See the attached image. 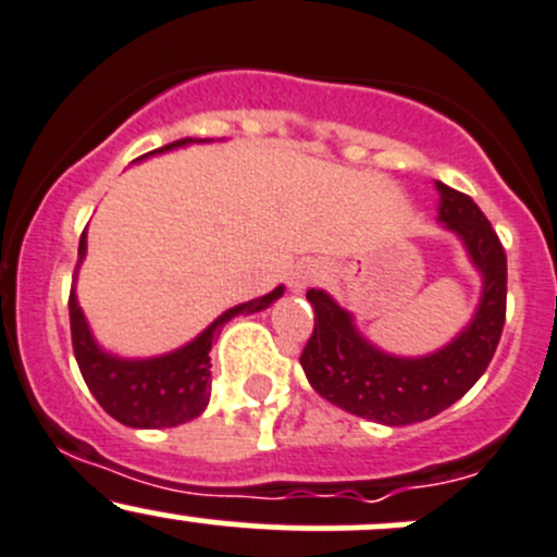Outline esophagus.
<instances>
[{"label":"esophagus","mask_w":557,"mask_h":557,"mask_svg":"<svg viewBox=\"0 0 557 557\" xmlns=\"http://www.w3.org/2000/svg\"><path fill=\"white\" fill-rule=\"evenodd\" d=\"M320 274H323V272H320L318 263H312V261L299 263V267H296L294 272H290V288H294L296 294H301V290L310 288L312 283H318Z\"/></svg>","instance_id":"34e87169"}]
</instances>
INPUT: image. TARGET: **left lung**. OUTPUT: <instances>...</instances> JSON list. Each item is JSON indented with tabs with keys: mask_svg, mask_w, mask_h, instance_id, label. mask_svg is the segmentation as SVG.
<instances>
[{
	"mask_svg": "<svg viewBox=\"0 0 557 557\" xmlns=\"http://www.w3.org/2000/svg\"><path fill=\"white\" fill-rule=\"evenodd\" d=\"M436 223L458 237L480 274V301L471 320L434 352L396 356L374 345L356 314L323 288L307 290L314 331L301 369L325 401L383 425L423 423L453 407L485 374L507 314V252L480 207L436 180Z\"/></svg>",
	"mask_w": 557,
	"mask_h": 557,
	"instance_id": "left-lung-1",
	"label": "left lung"
}]
</instances>
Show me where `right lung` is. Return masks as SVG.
Listing matches in <instances>:
<instances>
[{
  "instance_id": "obj_1",
  "label": "right lung",
  "mask_w": 557,
  "mask_h": 557,
  "mask_svg": "<svg viewBox=\"0 0 557 557\" xmlns=\"http://www.w3.org/2000/svg\"><path fill=\"white\" fill-rule=\"evenodd\" d=\"M196 143H210V139H177V143L164 145V148L153 150V153L143 156V159L170 153V150ZM86 250L88 239L86 232H83L81 247H77L81 261H77L75 269V283ZM283 294L285 285H277V288L258 296V299L232 307V310L218 314L201 334H196L194 339L174 347L170 352L150 358H126L99 345L91 325H88L86 312H83L81 301H77L75 285H72L70 325L77 367H81L88 391L94 393V398L102 404L104 412L115 418L117 423L128 425V429H174V425H183L188 420L199 418L207 409V404H210V350L223 325L232 318H237V314L267 310Z\"/></svg>"
}]
</instances>
